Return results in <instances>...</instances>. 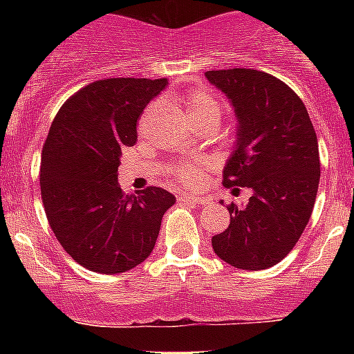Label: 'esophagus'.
<instances>
[{"mask_svg":"<svg viewBox=\"0 0 354 354\" xmlns=\"http://www.w3.org/2000/svg\"><path fill=\"white\" fill-rule=\"evenodd\" d=\"M180 200H183V202H186V204H189V205H195V207H202V205L207 204V198H204V196L186 195V196H180Z\"/></svg>","mask_w":354,"mask_h":354,"instance_id":"34e87169","label":"esophagus"}]
</instances>
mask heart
Instances as JSON below:
<instances>
[{"label": "heart", "instance_id": "1", "mask_svg": "<svg viewBox=\"0 0 354 354\" xmlns=\"http://www.w3.org/2000/svg\"><path fill=\"white\" fill-rule=\"evenodd\" d=\"M187 113H189V117L198 113H216L220 117L221 101L212 93L196 90V92H192L187 95ZM174 174L179 177L184 186H193L202 177V170L198 167H189V165H177V167H174Z\"/></svg>", "mask_w": 354, "mask_h": 354}]
</instances>
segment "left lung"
<instances>
[{
	"mask_svg": "<svg viewBox=\"0 0 354 354\" xmlns=\"http://www.w3.org/2000/svg\"><path fill=\"white\" fill-rule=\"evenodd\" d=\"M205 77L227 95L237 120L223 184L252 192L246 205H228L230 225L212 236V250L239 270H268L310 220L321 177L317 136L301 99L268 72L228 68Z\"/></svg>",
	"mask_w": 354,
	"mask_h": 354,
	"instance_id": "left-lung-1",
	"label": "left lung"
}]
</instances>
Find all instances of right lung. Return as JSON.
I'll return each mask as SVG.
<instances>
[{"instance_id":"obj_1","label":"right lung","mask_w":354,"mask_h":354,"mask_svg":"<svg viewBox=\"0 0 354 354\" xmlns=\"http://www.w3.org/2000/svg\"><path fill=\"white\" fill-rule=\"evenodd\" d=\"M167 84V77L95 81L74 93L51 124L40 161L42 204L65 252L93 273L142 264L175 204L162 187L134 196L118 184L122 149L136 143L138 117Z\"/></svg>"}]
</instances>
